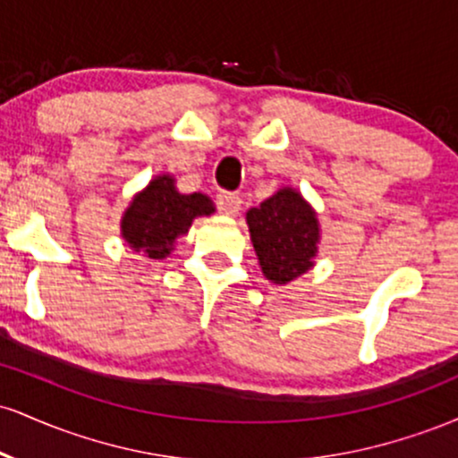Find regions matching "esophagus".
I'll return each instance as SVG.
<instances>
[{"label": "esophagus", "mask_w": 458, "mask_h": 458, "mask_svg": "<svg viewBox=\"0 0 458 458\" xmlns=\"http://www.w3.org/2000/svg\"><path fill=\"white\" fill-rule=\"evenodd\" d=\"M217 208L224 215H236L241 208V198L236 196V193H230V191L217 193Z\"/></svg>", "instance_id": "esophagus-1"}]
</instances>
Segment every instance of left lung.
Segmentation results:
<instances>
[{"label": "left lung", "instance_id": "left-lung-1", "mask_svg": "<svg viewBox=\"0 0 458 458\" xmlns=\"http://www.w3.org/2000/svg\"><path fill=\"white\" fill-rule=\"evenodd\" d=\"M247 225L267 280L288 284L312 267L318 222L295 189H282L260 207L250 208Z\"/></svg>", "mask_w": 458, "mask_h": 458}]
</instances>
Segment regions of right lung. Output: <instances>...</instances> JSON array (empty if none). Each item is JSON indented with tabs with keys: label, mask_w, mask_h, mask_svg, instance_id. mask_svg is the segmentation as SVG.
<instances>
[{
	"label": "right lung",
	"mask_w": 458,
	"mask_h": 458,
	"mask_svg": "<svg viewBox=\"0 0 458 458\" xmlns=\"http://www.w3.org/2000/svg\"><path fill=\"white\" fill-rule=\"evenodd\" d=\"M213 202L202 193H178L172 176H157L135 196L123 217V236L148 259H165L176 236L185 234L199 215H211Z\"/></svg>",
	"instance_id": "obj_1"
}]
</instances>
